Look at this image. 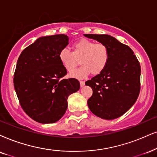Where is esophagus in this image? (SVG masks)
Returning <instances> with one entry per match:
<instances>
[{
  "mask_svg": "<svg viewBox=\"0 0 157 157\" xmlns=\"http://www.w3.org/2000/svg\"><path fill=\"white\" fill-rule=\"evenodd\" d=\"M80 87H83L85 85V82L84 81H80Z\"/></svg>",
  "mask_w": 157,
  "mask_h": 157,
  "instance_id": "1",
  "label": "esophagus"
}]
</instances>
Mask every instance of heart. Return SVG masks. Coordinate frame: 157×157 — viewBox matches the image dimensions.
Here are the masks:
<instances>
[{
	"mask_svg": "<svg viewBox=\"0 0 157 157\" xmlns=\"http://www.w3.org/2000/svg\"><path fill=\"white\" fill-rule=\"evenodd\" d=\"M59 57L68 72H73L80 61L82 66L70 76L83 78L90 73L96 75L102 72L108 63L109 52L106 45L103 43H95L89 40L81 39L72 45V52L62 49Z\"/></svg>",
	"mask_w": 157,
	"mask_h": 157,
	"instance_id": "1",
	"label": "heart"
}]
</instances>
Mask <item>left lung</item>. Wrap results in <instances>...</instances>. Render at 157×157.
Masks as SVG:
<instances>
[{"mask_svg":"<svg viewBox=\"0 0 157 157\" xmlns=\"http://www.w3.org/2000/svg\"><path fill=\"white\" fill-rule=\"evenodd\" d=\"M108 48L109 57L102 72L85 82L93 90L88 100L91 112L104 120L122 116L136 103L140 89V66L133 51L109 35L85 34Z\"/></svg>","mask_w":157,"mask_h":157,"instance_id":"left-lung-1","label":"left lung"}]
</instances>
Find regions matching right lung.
<instances>
[{
  "label": "right lung",
  "mask_w": 157,
  "mask_h": 157,
  "mask_svg": "<svg viewBox=\"0 0 157 157\" xmlns=\"http://www.w3.org/2000/svg\"><path fill=\"white\" fill-rule=\"evenodd\" d=\"M69 44L66 35L39 37L18 59L13 85L21 108L42 124L59 121L67 109L69 95L80 89L75 78H63L67 70L59 53Z\"/></svg>",
  "instance_id": "obj_1"
}]
</instances>
